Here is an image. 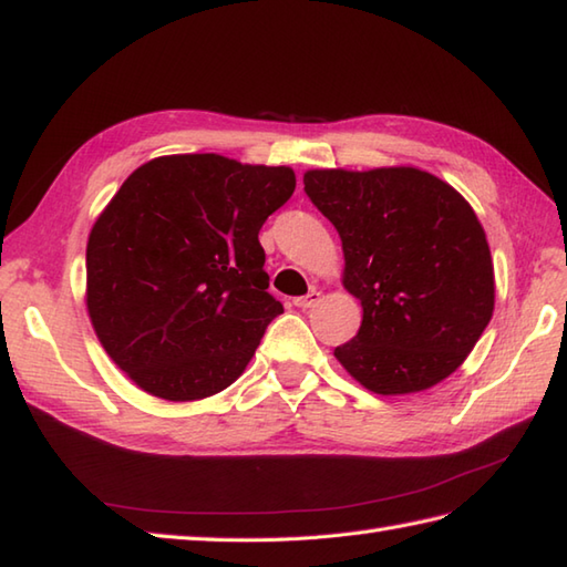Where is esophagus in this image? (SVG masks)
I'll return each mask as SVG.
<instances>
[{
    "mask_svg": "<svg viewBox=\"0 0 567 567\" xmlns=\"http://www.w3.org/2000/svg\"><path fill=\"white\" fill-rule=\"evenodd\" d=\"M321 299V292H317V290H311V292H307V295H302V297H297L295 299V307H299V309H309V307H315L317 302Z\"/></svg>",
    "mask_w": 567,
    "mask_h": 567,
    "instance_id": "esophagus-1",
    "label": "esophagus"
}]
</instances>
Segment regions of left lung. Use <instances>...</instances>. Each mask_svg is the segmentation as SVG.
Here are the masks:
<instances>
[{
  "label": "left lung",
  "instance_id": "obj_1",
  "mask_svg": "<svg viewBox=\"0 0 567 567\" xmlns=\"http://www.w3.org/2000/svg\"><path fill=\"white\" fill-rule=\"evenodd\" d=\"M305 192L343 244L363 323L333 355L375 394L429 390L461 368L495 309V268L473 207L419 167L309 171Z\"/></svg>",
  "mask_w": 567,
  "mask_h": 567
}]
</instances>
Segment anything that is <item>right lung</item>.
<instances>
[{"label":"right lung","instance_id":"1","mask_svg":"<svg viewBox=\"0 0 567 567\" xmlns=\"http://www.w3.org/2000/svg\"><path fill=\"white\" fill-rule=\"evenodd\" d=\"M290 167L163 155L126 177L87 240V311L104 351L167 402L226 390L282 305L258 240Z\"/></svg>","mask_w":567,"mask_h":567}]
</instances>
